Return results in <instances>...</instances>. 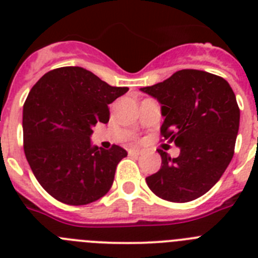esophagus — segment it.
Instances as JSON below:
<instances>
[{
  "instance_id": "esophagus-1",
  "label": "esophagus",
  "mask_w": 258,
  "mask_h": 258,
  "mask_svg": "<svg viewBox=\"0 0 258 258\" xmlns=\"http://www.w3.org/2000/svg\"><path fill=\"white\" fill-rule=\"evenodd\" d=\"M129 154L134 155V156H140V155H142L143 152L138 149H132V150H129Z\"/></svg>"
}]
</instances>
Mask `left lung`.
<instances>
[{
	"label": "left lung",
	"instance_id": "8db88e82",
	"mask_svg": "<svg viewBox=\"0 0 258 258\" xmlns=\"http://www.w3.org/2000/svg\"><path fill=\"white\" fill-rule=\"evenodd\" d=\"M141 90L160 102L163 141L181 150L178 157L157 150L161 166L146 178L147 186L168 202L198 199L217 183L234 156L240 109L231 86L206 71L181 70Z\"/></svg>",
	"mask_w": 258,
	"mask_h": 258
}]
</instances>
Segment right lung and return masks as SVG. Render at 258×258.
Masks as SVG:
<instances>
[{
  "label": "right lung",
  "mask_w": 258,
  "mask_h": 258,
  "mask_svg": "<svg viewBox=\"0 0 258 258\" xmlns=\"http://www.w3.org/2000/svg\"><path fill=\"white\" fill-rule=\"evenodd\" d=\"M127 90L81 67L49 71L31 89L23 106L24 154L52 198L85 206L108 192L127 152L117 145L93 147L90 136L97 122H108V104Z\"/></svg>",
  "instance_id": "add662e5"
}]
</instances>
